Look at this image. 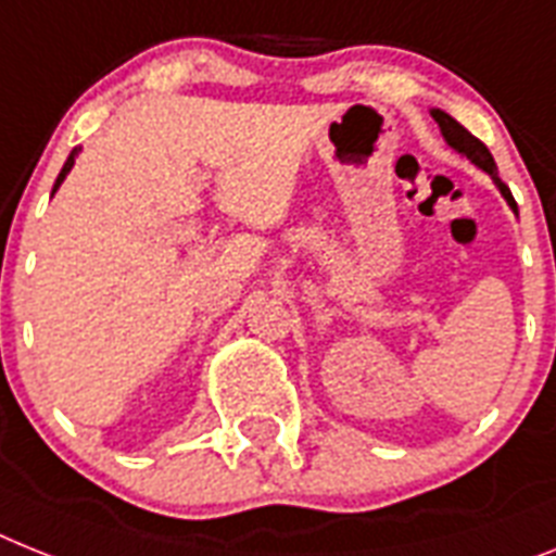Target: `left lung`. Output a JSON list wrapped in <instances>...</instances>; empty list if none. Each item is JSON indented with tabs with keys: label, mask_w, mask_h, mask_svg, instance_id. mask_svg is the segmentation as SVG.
<instances>
[{
	"label": "left lung",
	"mask_w": 556,
	"mask_h": 556,
	"mask_svg": "<svg viewBox=\"0 0 556 556\" xmlns=\"http://www.w3.org/2000/svg\"><path fill=\"white\" fill-rule=\"evenodd\" d=\"M429 115H432L438 127H441V135H444V141L450 143V147L455 149L458 155H464L466 161H472L475 166H478V169L486 172V175L494 180V186L501 189V194H503V200H506V203H508V208H511V212L517 214V203H515V198H511V191H508V186L503 184L501 177H497V166H494L492 152H489V149L483 147V143H480L478 138H475V135L469 132V129L460 127L458 121L452 118L450 112L429 110Z\"/></svg>",
	"instance_id": "left-lung-1"
}]
</instances>
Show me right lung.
<instances>
[{"label": "right lung", "instance_id": "add662e5", "mask_svg": "<svg viewBox=\"0 0 556 556\" xmlns=\"http://www.w3.org/2000/svg\"><path fill=\"white\" fill-rule=\"evenodd\" d=\"M78 152H81V147H76L73 149V152H70V157L67 161H64V166H62V172H59V177H55V186H53V194H55V189H59V186L64 184V177L70 175V169H73V163H76V155Z\"/></svg>", "mask_w": 556, "mask_h": 556}]
</instances>
